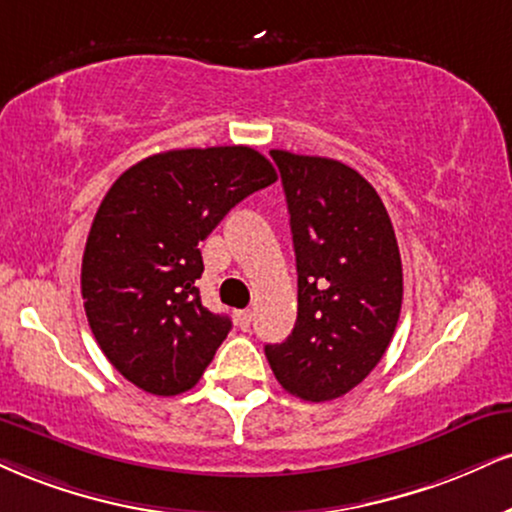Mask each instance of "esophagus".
Segmentation results:
<instances>
[{
    "mask_svg": "<svg viewBox=\"0 0 512 512\" xmlns=\"http://www.w3.org/2000/svg\"><path fill=\"white\" fill-rule=\"evenodd\" d=\"M236 324H238L240 331H248L250 324H252V312L250 310L236 312Z\"/></svg>",
    "mask_w": 512,
    "mask_h": 512,
    "instance_id": "obj_1",
    "label": "esophagus"
}]
</instances>
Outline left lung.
<instances>
[{"instance_id":"8db88e82","label":"left lung","mask_w":512,"mask_h":512,"mask_svg":"<svg viewBox=\"0 0 512 512\" xmlns=\"http://www.w3.org/2000/svg\"><path fill=\"white\" fill-rule=\"evenodd\" d=\"M298 267V319L264 346L293 396L334 400L379 365L403 303V267L384 202L350 166L272 150Z\"/></svg>"}]
</instances>
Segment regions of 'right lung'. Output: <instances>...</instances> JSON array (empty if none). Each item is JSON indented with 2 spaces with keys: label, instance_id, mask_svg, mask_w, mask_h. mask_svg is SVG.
Returning a JSON list of instances; mask_svg holds the SVG:
<instances>
[{
  "label": "right lung",
  "instance_id": "right-lung-1",
  "mask_svg": "<svg viewBox=\"0 0 512 512\" xmlns=\"http://www.w3.org/2000/svg\"><path fill=\"white\" fill-rule=\"evenodd\" d=\"M274 181L272 162L252 147H190L133 164L104 195L80 293L102 353L138 389L178 396L200 381L231 331L195 286L205 272L200 243Z\"/></svg>",
  "mask_w": 512,
  "mask_h": 512
}]
</instances>
